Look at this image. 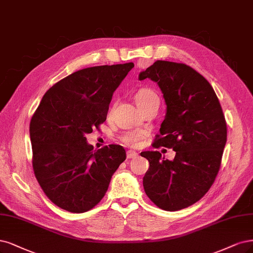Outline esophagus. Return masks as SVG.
Listing matches in <instances>:
<instances>
[{
	"mask_svg": "<svg viewBox=\"0 0 253 253\" xmlns=\"http://www.w3.org/2000/svg\"><path fill=\"white\" fill-rule=\"evenodd\" d=\"M137 156H138V154L135 151H127L126 152L127 159H135V158H137Z\"/></svg>",
	"mask_w": 253,
	"mask_h": 253,
	"instance_id": "esophagus-1",
	"label": "esophagus"
}]
</instances>
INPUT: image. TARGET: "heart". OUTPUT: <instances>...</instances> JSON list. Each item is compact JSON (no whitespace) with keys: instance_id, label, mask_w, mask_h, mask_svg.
I'll return each instance as SVG.
<instances>
[{"instance_id":"obj_1","label":"heart","mask_w":253,"mask_h":253,"mask_svg":"<svg viewBox=\"0 0 253 253\" xmlns=\"http://www.w3.org/2000/svg\"><path fill=\"white\" fill-rule=\"evenodd\" d=\"M135 101L137 107L140 109L146 104L152 103L154 101H159L158 96L157 94L147 88H143L139 90L136 95H135ZM145 136V133L142 132V130H133V132H128L126 133L123 137H121V140L126 145H130V146H135L138 144V142L143 139Z\"/></svg>"}]
</instances>
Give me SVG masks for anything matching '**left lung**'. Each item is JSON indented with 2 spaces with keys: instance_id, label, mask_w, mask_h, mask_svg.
I'll list each match as a JSON object with an SVG mask.
<instances>
[{
  "instance_id": "left-lung-1",
  "label": "left lung",
  "mask_w": 253,
  "mask_h": 253,
  "mask_svg": "<svg viewBox=\"0 0 253 253\" xmlns=\"http://www.w3.org/2000/svg\"><path fill=\"white\" fill-rule=\"evenodd\" d=\"M157 83L167 113L154 147L176 152L173 160L158 151L142 152L150 162L143 177L145 194L161 210L176 211L198 202L220 169L227 127L211 84L185 64L157 60L139 80Z\"/></svg>"
}]
</instances>
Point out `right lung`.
<instances>
[{
    "instance_id": "add662e5",
    "label": "right lung",
    "mask_w": 253,
    "mask_h": 253,
    "mask_svg": "<svg viewBox=\"0 0 253 253\" xmlns=\"http://www.w3.org/2000/svg\"><path fill=\"white\" fill-rule=\"evenodd\" d=\"M133 63L83 69L43 95L30 121L34 175L46 196L63 210L81 213L99 203L126 156L121 145L97 151L86 134L104 123L113 93Z\"/></svg>"
}]
</instances>
